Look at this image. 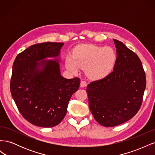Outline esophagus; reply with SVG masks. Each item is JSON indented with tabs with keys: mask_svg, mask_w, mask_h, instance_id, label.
<instances>
[{
	"mask_svg": "<svg viewBox=\"0 0 155 155\" xmlns=\"http://www.w3.org/2000/svg\"><path fill=\"white\" fill-rule=\"evenodd\" d=\"M87 85V83L86 81H81V83H80V86H81V87H86Z\"/></svg>",
	"mask_w": 155,
	"mask_h": 155,
	"instance_id": "1",
	"label": "esophagus"
}]
</instances>
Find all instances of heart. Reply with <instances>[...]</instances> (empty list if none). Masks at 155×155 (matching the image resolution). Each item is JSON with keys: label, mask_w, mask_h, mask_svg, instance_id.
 I'll return each mask as SVG.
<instances>
[{"label": "heart", "mask_w": 155, "mask_h": 155, "mask_svg": "<svg viewBox=\"0 0 155 155\" xmlns=\"http://www.w3.org/2000/svg\"><path fill=\"white\" fill-rule=\"evenodd\" d=\"M116 61V54L110 46L85 45L75 50L74 56H67L65 66L74 73L78 72L80 68H86L88 77L100 79L110 72Z\"/></svg>", "instance_id": "b5f03b06"}]
</instances>
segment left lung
<instances>
[{
    "instance_id": "1",
    "label": "left lung",
    "mask_w": 155,
    "mask_h": 155,
    "mask_svg": "<svg viewBox=\"0 0 155 155\" xmlns=\"http://www.w3.org/2000/svg\"><path fill=\"white\" fill-rule=\"evenodd\" d=\"M113 40L117 54L113 71L87 88L94 118L105 127L120 125L134 116L142 105L146 87L138 56L121 41Z\"/></svg>"
}]
</instances>
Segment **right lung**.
<instances>
[{
  "label": "right lung",
  "mask_w": 155,
  "mask_h": 155,
  "mask_svg": "<svg viewBox=\"0 0 155 155\" xmlns=\"http://www.w3.org/2000/svg\"><path fill=\"white\" fill-rule=\"evenodd\" d=\"M64 43L31 45L16 57L13 64L10 91L22 116L41 127L58 125L67 114L68 102L80 85L78 78L61 75L60 50ZM54 57V60L46 58Z\"/></svg>",
  "instance_id": "add662e5"
}]
</instances>
